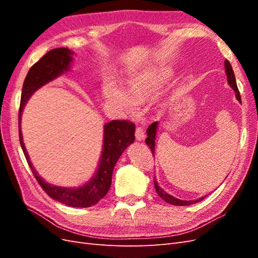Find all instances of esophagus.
I'll return each instance as SVG.
<instances>
[{
    "label": "esophagus",
    "mask_w": 258,
    "mask_h": 258,
    "mask_svg": "<svg viewBox=\"0 0 258 258\" xmlns=\"http://www.w3.org/2000/svg\"><path fill=\"white\" fill-rule=\"evenodd\" d=\"M145 138V132L143 130L142 127H137L136 129V139L139 140V141H141Z\"/></svg>",
    "instance_id": "34e87169"
}]
</instances>
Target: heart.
Wrapping results in <instances>:
<instances>
[{"mask_svg": "<svg viewBox=\"0 0 258 258\" xmlns=\"http://www.w3.org/2000/svg\"><path fill=\"white\" fill-rule=\"evenodd\" d=\"M167 79V73L162 71H146L127 82V92L113 81H106L103 84V95L105 99L119 106L126 112H132L136 103H143L157 91Z\"/></svg>", "mask_w": 258, "mask_h": 258, "instance_id": "obj_1", "label": "heart"}]
</instances>
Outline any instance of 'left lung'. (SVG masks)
Listing matches in <instances>:
<instances>
[{
  "label": "left lung",
  "instance_id": "8db88e82",
  "mask_svg": "<svg viewBox=\"0 0 258 258\" xmlns=\"http://www.w3.org/2000/svg\"><path fill=\"white\" fill-rule=\"evenodd\" d=\"M225 69H226V74H227V79H228V83L229 85L231 86V88L235 90L236 92V97L239 101H241V96H240V92H239V89L237 87V83H236V77H235V74H233V71H232V68L229 63L228 60H225ZM156 129H157V122H153L152 124H150L148 126L146 132H147V138L145 140L146 144L148 145V147L151 148L152 151V154L154 156V152H155V137H156ZM154 185H155V189L156 191H157L158 196L162 199L165 200L166 202H168V204L170 205H173V206H189V205H194L196 204V202H199L201 201L204 198H200V199H197V200H189V201H185V200H179V199H176L174 198L173 196H171V195L167 194L166 191H163L160 187L158 186L157 182H156V179H154Z\"/></svg>",
  "mask_w": 258,
  "mask_h": 258
}]
</instances>
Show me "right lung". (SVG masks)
Masks as SVG:
<instances>
[{
    "instance_id": "right-lung-1",
    "label": "right lung",
    "mask_w": 258,
    "mask_h": 258,
    "mask_svg": "<svg viewBox=\"0 0 258 258\" xmlns=\"http://www.w3.org/2000/svg\"><path fill=\"white\" fill-rule=\"evenodd\" d=\"M74 52L68 48H54L49 50L47 53L34 63L26 76L22 86L20 107H19V141L26 156L33 175L36 181L41 185L44 191L52 199L57 200L61 204H64L74 208H88L95 206L99 200L102 199L107 194L112 184L113 169L117 160L120 157L126 147L135 141V130L136 126L132 121L127 119L123 120H112L104 126V139H103V150L101 155L99 169L89 183L84 185L80 188H62V187L53 186L46 183L44 179L37 174L32 163L30 162L28 153L26 151L25 144L22 141L21 130H20V118L21 113L26 102L32 93L37 90L46 83L56 79L57 76L68 71L70 62L72 61Z\"/></svg>"
}]
</instances>
